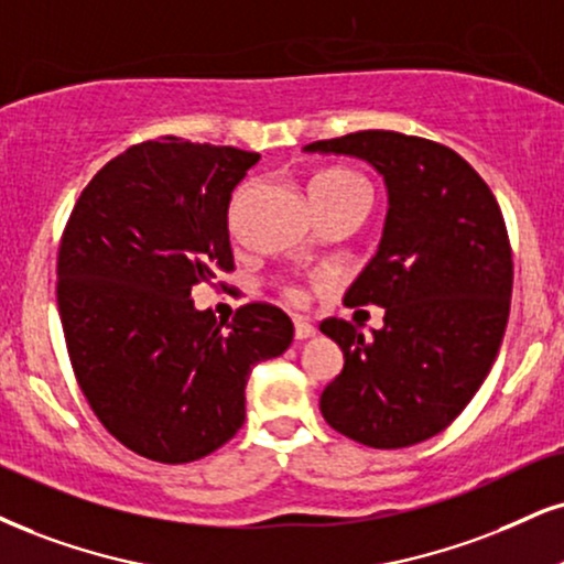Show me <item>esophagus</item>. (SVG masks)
Masks as SVG:
<instances>
[{
    "mask_svg": "<svg viewBox=\"0 0 564 564\" xmlns=\"http://www.w3.org/2000/svg\"><path fill=\"white\" fill-rule=\"evenodd\" d=\"M316 335L314 324L305 322V318H295V339H311Z\"/></svg>",
    "mask_w": 564,
    "mask_h": 564,
    "instance_id": "1",
    "label": "esophagus"
}]
</instances>
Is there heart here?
<instances>
[{
  "instance_id": "heart-1",
  "label": "heart",
  "mask_w": 564,
  "mask_h": 564,
  "mask_svg": "<svg viewBox=\"0 0 564 564\" xmlns=\"http://www.w3.org/2000/svg\"><path fill=\"white\" fill-rule=\"evenodd\" d=\"M250 187H253V183H250V180H242V183L232 191V196H229L227 221L232 229L238 225L240 208L246 204ZM311 196H314V204L318 208V214H322L324 208L352 204V200H366V204H371V185H368V180L364 175L347 170V166H329V170H322L314 180H311ZM276 290H280V295L288 303H303L305 297L303 290L297 288L295 282H276Z\"/></svg>"
}]
</instances>
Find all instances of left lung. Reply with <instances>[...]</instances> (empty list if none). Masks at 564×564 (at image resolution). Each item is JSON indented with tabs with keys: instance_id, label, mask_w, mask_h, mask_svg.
Returning a JSON list of instances; mask_svg holds the SVG:
<instances>
[{
	"instance_id": "8db88e82",
	"label": "left lung",
	"mask_w": 564,
	"mask_h": 564,
	"mask_svg": "<svg viewBox=\"0 0 564 564\" xmlns=\"http://www.w3.org/2000/svg\"><path fill=\"white\" fill-rule=\"evenodd\" d=\"M305 151L366 159L389 187L384 240L347 293L350 308L381 305L384 329L368 339L352 322L322 324L345 352L322 415L366 447H410L463 413L502 345L512 295L502 208L474 166L429 138L360 130Z\"/></svg>"
}]
</instances>
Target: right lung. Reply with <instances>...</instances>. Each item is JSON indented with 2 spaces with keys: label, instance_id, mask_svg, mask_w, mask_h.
Masks as SVG:
<instances>
[{
  "label": "right lung",
  "instance_id": "add662e5",
  "mask_svg": "<svg viewBox=\"0 0 564 564\" xmlns=\"http://www.w3.org/2000/svg\"><path fill=\"white\" fill-rule=\"evenodd\" d=\"M256 162L175 135L135 143L96 172L62 229L69 366L101 426L149 460L193 463L232 440L250 368L293 343L276 305L246 303L217 322L191 301L196 284L235 269L227 206Z\"/></svg>",
  "mask_w": 564,
  "mask_h": 564
}]
</instances>
